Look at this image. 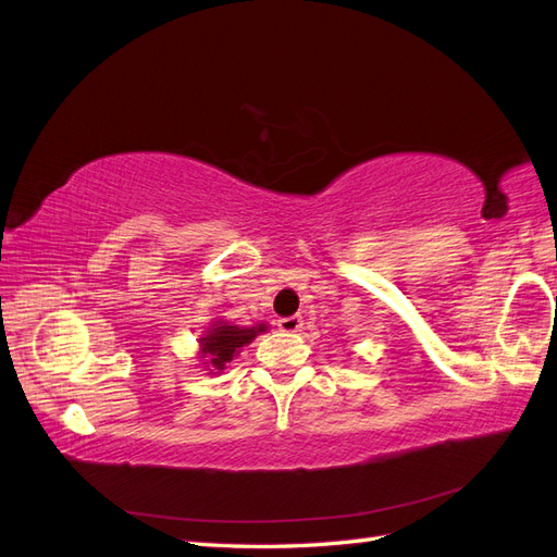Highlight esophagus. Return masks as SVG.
<instances>
[{"mask_svg": "<svg viewBox=\"0 0 557 557\" xmlns=\"http://www.w3.org/2000/svg\"><path fill=\"white\" fill-rule=\"evenodd\" d=\"M301 325H305V320H301V315H288V318H281L278 320V330L281 332H299Z\"/></svg>", "mask_w": 557, "mask_h": 557, "instance_id": "obj_1", "label": "esophagus"}]
</instances>
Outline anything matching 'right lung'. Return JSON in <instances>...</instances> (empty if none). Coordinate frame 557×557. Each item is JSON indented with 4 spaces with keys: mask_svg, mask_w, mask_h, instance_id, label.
I'll return each instance as SVG.
<instances>
[{
    "mask_svg": "<svg viewBox=\"0 0 557 557\" xmlns=\"http://www.w3.org/2000/svg\"><path fill=\"white\" fill-rule=\"evenodd\" d=\"M267 325H252V327H239V325H230L225 320H215V323L209 327V332L199 339V352L201 358H207L213 369L211 374L223 372L225 364L232 362V358L242 352L246 344H250L260 332H264Z\"/></svg>",
    "mask_w": 557,
    "mask_h": 557,
    "instance_id": "right-lung-1",
    "label": "right lung"
}]
</instances>
